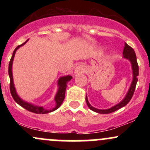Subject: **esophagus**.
Listing matches in <instances>:
<instances>
[{"label": "esophagus", "mask_w": 150, "mask_h": 150, "mask_svg": "<svg viewBox=\"0 0 150 150\" xmlns=\"http://www.w3.org/2000/svg\"><path fill=\"white\" fill-rule=\"evenodd\" d=\"M85 72V68L82 65H80L77 66L75 69V74H81L84 73Z\"/></svg>", "instance_id": "34e87169"}]
</instances>
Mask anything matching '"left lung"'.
I'll return each instance as SVG.
<instances>
[{"label":"left lung","mask_w":150,"mask_h":150,"mask_svg":"<svg viewBox=\"0 0 150 150\" xmlns=\"http://www.w3.org/2000/svg\"><path fill=\"white\" fill-rule=\"evenodd\" d=\"M123 58L125 59L128 60L131 63V67H132V80L131 82V85L130 86V88H129L128 92H127L125 97L123 98V100L120 101L118 104L115 105V106H112V107L107 108V109H99V108H94L89 104L88 99H87V96L86 95V102H87V106L90 108L91 110L94 112H97L98 113H101V114H107V113H110L114 112V111H117L119 108L123 107L126 105L129 101H130L131 98L133 95V93L135 92L136 84H137V76L139 75V68L138 65H137V58H136V55L132 48L130 47V46L128 45L125 42V46L124 49H123Z\"/></svg>","instance_id":"obj_1"}]
</instances>
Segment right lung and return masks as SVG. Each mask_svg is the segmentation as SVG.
Returning <instances> with one entry per match:
<instances>
[{"label":"right lung","instance_id":"obj_1","mask_svg":"<svg viewBox=\"0 0 150 150\" xmlns=\"http://www.w3.org/2000/svg\"><path fill=\"white\" fill-rule=\"evenodd\" d=\"M29 39H27L25 43L21 44V45H19L15 48L13 53V56H12L11 59L9 63V67H8V74H9L10 77V93L12 94V97H13L14 100L16 101L18 104L21 106L22 107H23L25 109H27V111H30V112H33L35 113H39V114H44V113H51L52 111H54L55 110L58 109V108L61 106V105L63 103V100L65 99V89L67 87V84L69 81L73 78V77L71 75H66V76H63L61 77L58 80V91L56 92V96L54 97V100L56 101V106L54 108H51V109H46L43 106H39L37 105L31 104V103L27 102V101H24L23 99H21L18 93L16 92V89H15V85H14V82H13V60H14V57L15 53H16L17 50L19 48H20L21 46L28 42Z\"/></svg>","mask_w":150,"mask_h":150}]
</instances>
